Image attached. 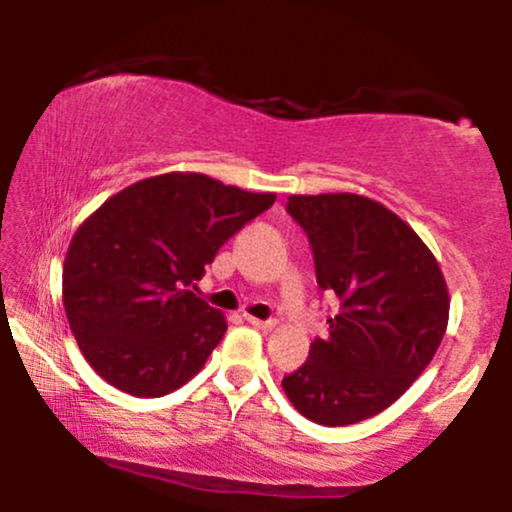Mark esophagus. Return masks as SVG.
<instances>
[{
  "label": "esophagus",
  "mask_w": 512,
  "mask_h": 512,
  "mask_svg": "<svg viewBox=\"0 0 512 512\" xmlns=\"http://www.w3.org/2000/svg\"><path fill=\"white\" fill-rule=\"evenodd\" d=\"M244 319H247L251 326L261 328V331H272V328L277 326V321H275V319H268V321H263V319H256V317H251V314H244Z\"/></svg>",
  "instance_id": "34e87169"
}]
</instances>
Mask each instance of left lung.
Here are the masks:
<instances>
[{
    "label": "left lung",
    "mask_w": 512,
    "mask_h": 512,
    "mask_svg": "<svg viewBox=\"0 0 512 512\" xmlns=\"http://www.w3.org/2000/svg\"><path fill=\"white\" fill-rule=\"evenodd\" d=\"M286 212L307 233L319 289L338 296L340 310L282 387L312 422H363L431 363L450 314L445 277L415 230L363 195H291Z\"/></svg>",
    "instance_id": "8db88e82"
}]
</instances>
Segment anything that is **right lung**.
<instances>
[{"mask_svg":"<svg viewBox=\"0 0 512 512\" xmlns=\"http://www.w3.org/2000/svg\"><path fill=\"white\" fill-rule=\"evenodd\" d=\"M275 198L170 172L123 188L90 214L69 244L62 303L95 373L139 398L170 394L200 373L228 324L195 282Z\"/></svg>","mask_w":512,"mask_h":512,"instance_id":"1","label":"right lung"}]
</instances>
